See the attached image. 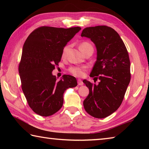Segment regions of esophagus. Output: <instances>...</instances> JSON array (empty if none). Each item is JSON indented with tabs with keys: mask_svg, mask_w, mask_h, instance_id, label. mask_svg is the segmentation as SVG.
<instances>
[{
	"mask_svg": "<svg viewBox=\"0 0 149 149\" xmlns=\"http://www.w3.org/2000/svg\"><path fill=\"white\" fill-rule=\"evenodd\" d=\"M77 84H78V85H84V83H83L81 79H77Z\"/></svg>",
	"mask_w": 149,
	"mask_h": 149,
	"instance_id": "1",
	"label": "esophagus"
}]
</instances>
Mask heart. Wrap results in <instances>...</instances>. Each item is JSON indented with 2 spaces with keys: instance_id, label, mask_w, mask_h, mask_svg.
<instances>
[{
  "instance_id": "heart-1",
  "label": "heart",
  "mask_w": 149,
  "mask_h": 149,
  "mask_svg": "<svg viewBox=\"0 0 149 149\" xmlns=\"http://www.w3.org/2000/svg\"><path fill=\"white\" fill-rule=\"evenodd\" d=\"M68 45H66L64 47L62 52V56L64 58L66 54L67 50L68 49ZM93 47L92 45H91L89 42L87 41H83L79 45V49L83 53L85 52V50H87L88 48ZM87 69V66L82 65V66H72L68 69V72L72 75H74L75 77H82L84 75L85 70Z\"/></svg>"
}]
</instances>
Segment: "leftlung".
<instances>
[{
    "mask_svg": "<svg viewBox=\"0 0 149 149\" xmlns=\"http://www.w3.org/2000/svg\"><path fill=\"white\" fill-rule=\"evenodd\" d=\"M81 36L89 38L97 47V61L90 76L100 80L98 85L83 81L89 89L84 107L92 116L104 118L120 107L124 98L131 79L129 54L119 34L110 27H86Z\"/></svg>",
    "mask_w": 149,
    "mask_h": 149,
    "instance_id": "left-lung-1",
    "label": "left lung"
}]
</instances>
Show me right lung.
I'll list each match as a JSON object with an SVG mask.
<instances>
[{"instance_id": "right-lung-1", "label": "right lung", "mask_w": 149, "mask_h": 149, "mask_svg": "<svg viewBox=\"0 0 149 149\" xmlns=\"http://www.w3.org/2000/svg\"><path fill=\"white\" fill-rule=\"evenodd\" d=\"M80 30L79 27L41 26L24 42L18 68L22 89L29 107L39 116H50L58 112L65 91L77 86L74 77L64 75L57 81L52 72L61 60L64 47Z\"/></svg>"}]
</instances>
